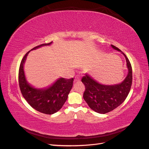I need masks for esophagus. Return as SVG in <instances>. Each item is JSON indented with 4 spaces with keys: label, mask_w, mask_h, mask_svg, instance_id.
Here are the masks:
<instances>
[{
    "label": "esophagus",
    "mask_w": 149,
    "mask_h": 149,
    "mask_svg": "<svg viewBox=\"0 0 149 149\" xmlns=\"http://www.w3.org/2000/svg\"><path fill=\"white\" fill-rule=\"evenodd\" d=\"M74 81H80V77H79V76H76V77H75V79H74Z\"/></svg>",
    "instance_id": "obj_1"
}]
</instances>
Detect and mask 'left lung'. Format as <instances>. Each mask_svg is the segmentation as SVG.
Returning <instances> with one entry per match:
<instances>
[{
  "mask_svg": "<svg viewBox=\"0 0 149 149\" xmlns=\"http://www.w3.org/2000/svg\"><path fill=\"white\" fill-rule=\"evenodd\" d=\"M111 47L121 52L125 58L128 73L123 81L112 85L103 84L88 73H86L81 79L86 88L83 94L84 100L92 110L103 114L114 110L125 101L132 82V66L129 59L120 49L112 45Z\"/></svg>",
  "mask_w": 149,
  "mask_h": 149,
  "instance_id": "obj_1",
  "label": "left lung"
}]
</instances>
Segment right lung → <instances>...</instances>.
I'll return each instance as SVG.
<instances>
[{
  "mask_svg": "<svg viewBox=\"0 0 149 149\" xmlns=\"http://www.w3.org/2000/svg\"><path fill=\"white\" fill-rule=\"evenodd\" d=\"M53 43H44L35 47L30 51L43 46H48ZM22 59L19 72V82L21 93L25 100L33 109L42 113L53 114L59 111L67 100L73 87V78H58L52 84L45 88H37L31 86L26 80L24 71V64L30 52Z\"/></svg>",
  "mask_w": 149,
  "mask_h": 149,
  "instance_id": "obj_1",
  "label": "right lung"
}]
</instances>
